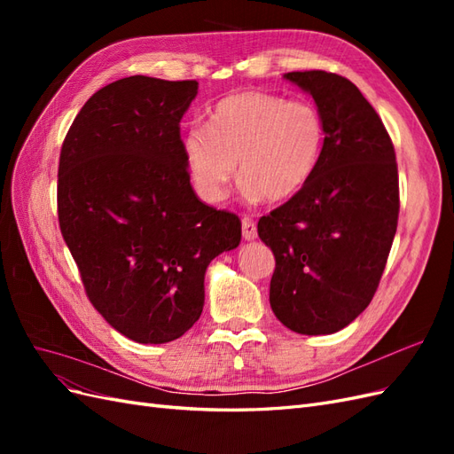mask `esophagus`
<instances>
[{
    "instance_id": "obj_1",
    "label": "esophagus",
    "mask_w": 454,
    "mask_h": 454,
    "mask_svg": "<svg viewBox=\"0 0 454 454\" xmlns=\"http://www.w3.org/2000/svg\"><path fill=\"white\" fill-rule=\"evenodd\" d=\"M242 239L244 240L257 239V227L254 223V219H250V217H242Z\"/></svg>"
}]
</instances>
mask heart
I'll use <instances>...</instances> for the list:
<instances>
[{"mask_svg": "<svg viewBox=\"0 0 454 454\" xmlns=\"http://www.w3.org/2000/svg\"><path fill=\"white\" fill-rule=\"evenodd\" d=\"M324 138V119L312 102L244 90L219 100L206 127H189L182 151L191 182L206 202L227 197L237 162L246 197L280 202L309 184Z\"/></svg>", "mask_w": 454, "mask_h": 454, "instance_id": "obj_1", "label": "heart"}]
</instances>
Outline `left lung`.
I'll return each mask as SVG.
<instances>
[{
	"mask_svg": "<svg viewBox=\"0 0 454 454\" xmlns=\"http://www.w3.org/2000/svg\"><path fill=\"white\" fill-rule=\"evenodd\" d=\"M284 79L312 96L325 138L309 184L257 223L277 259L269 301L292 332L329 335L367 309L387 265L400 212L395 153L348 79L322 70Z\"/></svg>",
	"mask_w": 454,
	"mask_h": 454,
	"instance_id": "1",
	"label": "left lung"
}]
</instances>
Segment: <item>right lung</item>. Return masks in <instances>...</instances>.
Masks as SVG:
<instances>
[{"label": "right lung", "instance_id": "obj_1", "mask_svg": "<svg viewBox=\"0 0 454 454\" xmlns=\"http://www.w3.org/2000/svg\"><path fill=\"white\" fill-rule=\"evenodd\" d=\"M197 92V81L119 79L81 107L60 151L62 237L94 309L142 345L200 318L206 269L242 237L189 182L180 121Z\"/></svg>", "mask_w": 454, "mask_h": 454}]
</instances>
